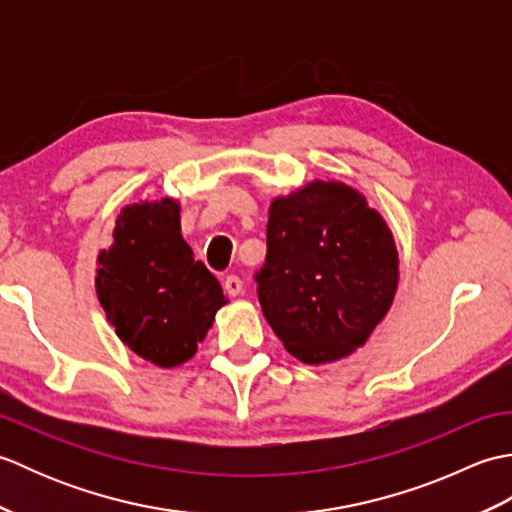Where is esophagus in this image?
<instances>
[{
    "instance_id": "obj_1",
    "label": "esophagus",
    "mask_w": 512,
    "mask_h": 512,
    "mask_svg": "<svg viewBox=\"0 0 512 512\" xmlns=\"http://www.w3.org/2000/svg\"><path fill=\"white\" fill-rule=\"evenodd\" d=\"M224 290H226L231 297H237L239 292H242V279H239L237 275H228V277L224 279Z\"/></svg>"
}]
</instances>
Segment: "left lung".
<instances>
[{"instance_id":"8db88e82","label":"left lung","mask_w":512,"mask_h":512,"mask_svg":"<svg viewBox=\"0 0 512 512\" xmlns=\"http://www.w3.org/2000/svg\"><path fill=\"white\" fill-rule=\"evenodd\" d=\"M262 312L306 365L354 354L385 319L400 284L396 239L365 195L341 180H312L268 209Z\"/></svg>"}]
</instances>
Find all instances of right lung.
Segmentation results:
<instances>
[{
    "label": "right lung",
    "mask_w": 512,
    "mask_h": 512,
    "mask_svg": "<svg viewBox=\"0 0 512 512\" xmlns=\"http://www.w3.org/2000/svg\"><path fill=\"white\" fill-rule=\"evenodd\" d=\"M94 288L118 339L162 369L193 358L228 303L182 239L180 202L169 195L123 206L112 244L96 255Z\"/></svg>",
    "instance_id": "1"
}]
</instances>
